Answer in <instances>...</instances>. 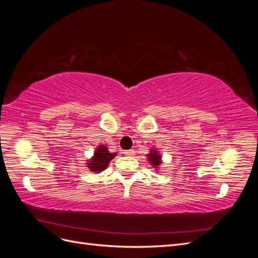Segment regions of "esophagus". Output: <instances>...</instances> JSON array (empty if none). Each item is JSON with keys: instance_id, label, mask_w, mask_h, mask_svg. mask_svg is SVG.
Listing matches in <instances>:
<instances>
[{"instance_id": "esophagus-1", "label": "esophagus", "mask_w": 258, "mask_h": 258, "mask_svg": "<svg viewBox=\"0 0 258 258\" xmlns=\"http://www.w3.org/2000/svg\"><path fill=\"white\" fill-rule=\"evenodd\" d=\"M123 154L126 156H134L135 155V151L134 150H128V151H124Z\"/></svg>"}]
</instances>
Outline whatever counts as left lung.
Returning <instances> with one entry per match:
<instances>
[{"instance_id": "1", "label": "left lung", "mask_w": 258, "mask_h": 258, "mask_svg": "<svg viewBox=\"0 0 258 258\" xmlns=\"http://www.w3.org/2000/svg\"><path fill=\"white\" fill-rule=\"evenodd\" d=\"M147 156H148V160L151 161V163H152L153 166L158 167V166L160 165V163H161L160 156L158 155L157 151H155V148H154V150H152V151H151V154H148Z\"/></svg>"}]
</instances>
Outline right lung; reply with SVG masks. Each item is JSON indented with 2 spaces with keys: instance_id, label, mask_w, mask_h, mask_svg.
I'll use <instances>...</instances> for the list:
<instances>
[{
  "instance_id": "obj_1",
  "label": "right lung",
  "mask_w": 258,
  "mask_h": 258,
  "mask_svg": "<svg viewBox=\"0 0 258 258\" xmlns=\"http://www.w3.org/2000/svg\"><path fill=\"white\" fill-rule=\"evenodd\" d=\"M116 154L110 153L107 151V148L104 145L98 146L97 151L93 155V158L89 160L87 163L88 168L93 171V172H100V171H103L110 161L115 157Z\"/></svg>"
}]
</instances>
